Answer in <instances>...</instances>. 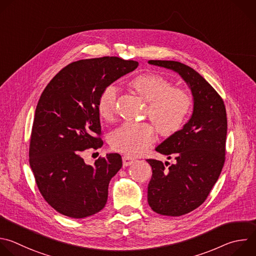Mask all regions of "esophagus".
Here are the masks:
<instances>
[{
    "instance_id": "obj_1",
    "label": "esophagus",
    "mask_w": 256,
    "mask_h": 256,
    "mask_svg": "<svg viewBox=\"0 0 256 256\" xmlns=\"http://www.w3.org/2000/svg\"><path fill=\"white\" fill-rule=\"evenodd\" d=\"M134 160H136L134 158H132V156H122V164H124V166H130Z\"/></svg>"
}]
</instances>
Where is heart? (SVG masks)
<instances>
[{"mask_svg":"<svg viewBox=\"0 0 256 256\" xmlns=\"http://www.w3.org/2000/svg\"><path fill=\"white\" fill-rule=\"evenodd\" d=\"M130 86L146 102L148 116L164 136L179 132L193 106L188 92L172 86L166 77L156 73H142L134 77ZM118 90L110 84L102 90L98 104L100 116L110 120L116 112ZM156 140V130L150 124H124L110 134V146L114 150L128 156H138Z\"/></svg>","mask_w":256,"mask_h":256,"instance_id":"1","label":"heart"}]
</instances>
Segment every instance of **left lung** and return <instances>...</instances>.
<instances>
[{
	"label": "left lung",
	"instance_id": "8db88e82",
	"mask_svg": "<svg viewBox=\"0 0 256 256\" xmlns=\"http://www.w3.org/2000/svg\"><path fill=\"white\" fill-rule=\"evenodd\" d=\"M150 64L171 69L191 90L194 108L189 122L156 148L176 162L148 158L152 170L148 203L158 214L185 215L207 199L225 162L226 110L221 96L197 71L178 61L150 60Z\"/></svg>",
	"mask_w": 256,
	"mask_h": 256
}]
</instances>
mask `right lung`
Listing matches in <instances>:
<instances>
[{
	"label": "right lung",
	"mask_w": 256,
	"mask_h": 256,
	"mask_svg": "<svg viewBox=\"0 0 256 256\" xmlns=\"http://www.w3.org/2000/svg\"><path fill=\"white\" fill-rule=\"evenodd\" d=\"M138 66L136 61L114 56L75 61L60 70L42 92L29 162L41 195L60 214L84 218L106 206L108 184L122 166V156L108 154L86 164L81 154L104 144L98 110L102 90Z\"/></svg>",
	"instance_id": "obj_1"
}]
</instances>
